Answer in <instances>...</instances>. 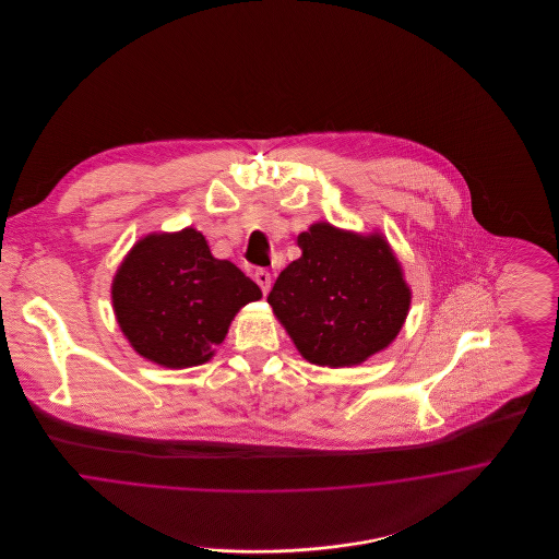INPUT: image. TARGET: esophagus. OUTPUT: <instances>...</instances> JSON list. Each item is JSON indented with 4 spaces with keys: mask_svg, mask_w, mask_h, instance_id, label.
<instances>
[{
    "mask_svg": "<svg viewBox=\"0 0 559 559\" xmlns=\"http://www.w3.org/2000/svg\"><path fill=\"white\" fill-rule=\"evenodd\" d=\"M253 278H255V283L260 285V289H262V293L266 295V293L270 292V285H272V274H270L267 270H258Z\"/></svg>",
    "mask_w": 559,
    "mask_h": 559,
    "instance_id": "34e87169",
    "label": "esophagus"
}]
</instances>
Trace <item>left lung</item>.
Here are the masks:
<instances>
[{
	"label": "left lung",
	"mask_w": 559,
	"mask_h": 559,
	"mask_svg": "<svg viewBox=\"0 0 559 559\" xmlns=\"http://www.w3.org/2000/svg\"><path fill=\"white\" fill-rule=\"evenodd\" d=\"M297 245L301 258L278 274L267 304L299 354L335 369L390 346L411 292L383 237H358L320 222Z\"/></svg>",
	"instance_id": "left-lung-1"
}]
</instances>
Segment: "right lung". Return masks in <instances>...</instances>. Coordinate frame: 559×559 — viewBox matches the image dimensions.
<instances>
[{"label": "right lung", "mask_w": 559, "mask_h": 559, "mask_svg": "<svg viewBox=\"0 0 559 559\" xmlns=\"http://www.w3.org/2000/svg\"><path fill=\"white\" fill-rule=\"evenodd\" d=\"M262 297L194 228L133 245L112 281V306L133 349L169 369L207 362L235 314Z\"/></svg>", "instance_id": "1"}]
</instances>
